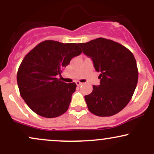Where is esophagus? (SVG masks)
<instances>
[{
  "mask_svg": "<svg viewBox=\"0 0 154 154\" xmlns=\"http://www.w3.org/2000/svg\"><path fill=\"white\" fill-rule=\"evenodd\" d=\"M76 84H77V86H80L82 84V83L79 82V81H77V82H76Z\"/></svg>",
  "mask_w": 154,
  "mask_h": 154,
  "instance_id": "34e87169",
  "label": "esophagus"
}]
</instances>
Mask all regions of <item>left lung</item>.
<instances>
[{"label":"left lung","mask_w":154,"mask_h":154,"mask_svg":"<svg viewBox=\"0 0 154 154\" xmlns=\"http://www.w3.org/2000/svg\"><path fill=\"white\" fill-rule=\"evenodd\" d=\"M79 45L100 72L99 85H93L91 94L85 95L88 109L98 116L117 114L128 105L137 86L138 70L133 54L121 44L103 38Z\"/></svg>","instance_id":"8db88e82"}]
</instances>
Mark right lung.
I'll return each instance as SVG.
<instances>
[{
	"instance_id": "1",
	"label": "right lung",
	"mask_w": 154,
	"mask_h": 154,
	"mask_svg": "<svg viewBox=\"0 0 154 154\" xmlns=\"http://www.w3.org/2000/svg\"><path fill=\"white\" fill-rule=\"evenodd\" d=\"M81 53L77 43L45 40L24 56L17 72V84L22 98L35 113L54 118L68 110L77 85L62 82L57 75Z\"/></svg>"
}]
</instances>
